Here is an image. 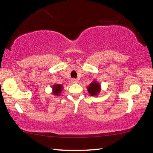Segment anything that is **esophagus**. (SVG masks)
<instances>
[{
  "label": "esophagus",
  "instance_id": "obj_1",
  "mask_svg": "<svg viewBox=\"0 0 153 153\" xmlns=\"http://www.w3.org/2000/svg\"><path fill=\"white\" fill-rule=\"evenodd\" d=\"M71 82L72 83V84H76V83L77 82V79H75V78H72L71 80Z\"/></svg>",
  "mask_w": 153,
  "mask_h": 153
}]
</instances>
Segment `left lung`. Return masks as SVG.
I'll return each instance as SVG.
<instances>
[{"label":"left lung","instance_id":"obj_1","mask_svg":"<svg viewBox=\"0 0 153 153\" xmlns=\"http://www.w3.org/2000/svg\"><path fill=\"white\" fill-rule=\"evenodd\" d=\"M100 86L97 82H94L90 84V86L88 87V91L91 96L97 95L100 92Z\"/></svg>","mask_w":153,"mask_h":153}]
</instances>
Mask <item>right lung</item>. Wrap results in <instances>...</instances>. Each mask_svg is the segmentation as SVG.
<instances>
[{
	"label": "right lung",
	"mask_w": 153,
	"mask_h": 153,
	"mask_svg": "<svg viewBox=\"0 0 153 153\" xmlns=\"http://www.w3.org/2000/svg\"><path fill=\"white\" fill-rule=\"evenodd\" d=\"M62 88H63V86H62V85H60V84L54 85L53 87V94L56 95V96L59 95V94H60V93L61 92Z\"/></svg>",
	"instance_id": "1"
}]
</instances>
